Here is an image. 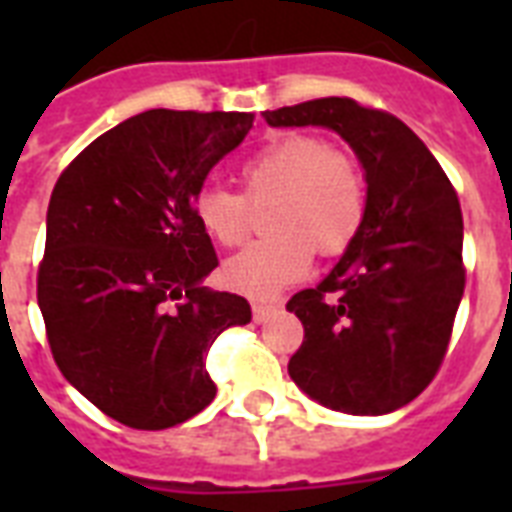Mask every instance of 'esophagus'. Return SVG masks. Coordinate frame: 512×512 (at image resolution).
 Listing matches in <instances>:
<instances>
[{
	"label": "esophagus",
	"instance_id": "1",
	"mask_svg": "<svg viewBox=\"0 0 512 512\" xmlns=\"http://www.w3.org/2000/svg\"><path fill=\"white\" fill-rule=\"evenodd\" d=\"M279 308V303H255L252 305V316H255V321L260 324V321L268 319V316H271L273 311H279Z\"/></svg>",
	"mask_w": 512,
	"mask_h": 512
}]
</instances>
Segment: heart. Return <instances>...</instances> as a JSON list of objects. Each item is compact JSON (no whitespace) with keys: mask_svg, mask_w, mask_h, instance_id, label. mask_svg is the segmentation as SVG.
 Listing matches in <instances>:
<instances>
[{"mask_svg":"<svg viewBox=\"0 0 512 512\" xmlns=\"http://www.w3.org/2000/svg\"><path fill=\"white\" fill-rule=\"evenodd\" d=\"M241 193L207 185L193 199L201 231L220 247H239L252 228L249 202L276 199L268 241L231 257L223 281L247 297H276L311 271L313 252L337 257L366 220V188L356 162L324 140L287 135L241 164Z\"/></svg>","mask_w":512,"mask_h":512,"instance_id":"heart-1","label":"heart"}]
</instances>
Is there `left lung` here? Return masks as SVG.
I'll list each match as a JSON object with an SVG mask.
<instances>
[{
  "label": "left lung",
  "instance_id": "left-lung-1",
  "mask_svg": "<svg viewBox=\"0 0 512 512\" xmlns=\"http://www.w3.org/2000/svg\"><path fill=\"white\" fill-rule=\"evenodd\" d=\"M271 127H329L366 172V220L316 289L287 308L305 337L289 377L345 414H388L428 388L465 292L462 209L425 143L388 111L353 98L265 111Z\"/></svg>",
  "mask_w": 512,
  "mask_h": 512
}]
</instances>
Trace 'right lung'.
Masks as SVG:
<instances>
[{"mask_svg":"<svg viewBox=\"0 0 512 512\" xmlns=\"http://www.w3.org/2000/svg\"><path fill=\"white\" fill-rule=\"evenodd\" d=\"M252 119L154 108L92 140L52 188L36 273L47 342L63 377L127 428H172L209 406V348L252 319L244 297L201 287L217 255L193 215Z\"/></svg>","mask_w":512,"mask_h":512,"instance_id":"1","label":"right lung"}]
</instances>
